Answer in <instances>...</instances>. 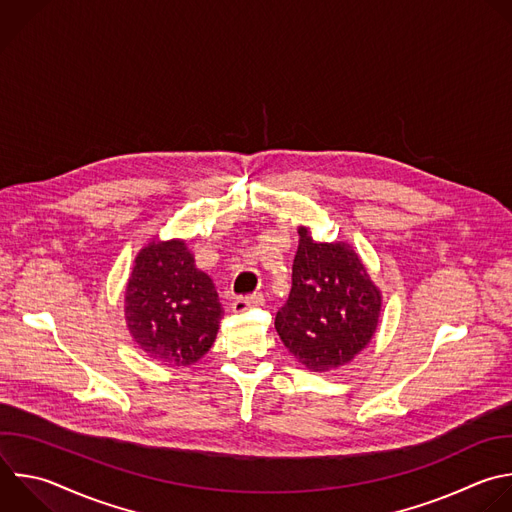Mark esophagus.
<instances>
[{
	"label": "esophagus",
	"instance_id": "obj_1",
	"mask_svg": "<svg viewBox=\"0 0 512 512\" xmlns=\"http://www.w3.org/2000/svg\"><path fill=\"white\" fill-rule=\"evenodd\" d=\"M263 303H265L263 295H261V293H255V295H251V297H237V299L233 301L231 309H233L235 313H243V311H247V309H251V307H261Z\"/></svg>",
	"mask_w": 512,
	"mask_h": 512
}]
</instances>
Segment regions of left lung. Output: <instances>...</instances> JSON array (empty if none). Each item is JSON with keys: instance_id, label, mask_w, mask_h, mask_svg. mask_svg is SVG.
Listing matches in <instances>:
<instances>
[{"instance_id": "1", "label": "left lung", "mask_w": 512, "mask_h": 512, "mask_svg": "<svg viewBox=\"0 0 512 512\" xmlns=\"http://www.w3.org/2000/svg\"><path fill=\"white\" fill-rule=\"evenodd\" d=\"M297 233L293 285L275 329L305 370L325 374L370 346L380 325L382 291L354 247L315 241L303 225Z\"/></svg>"}]
</instances>
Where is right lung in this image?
I'll return each instance as SVG.
<instances>
[{
	"label": "right lung",
	"mask_w": 512,
	"mask_h": 512,
	"mask_svg": "<svg viewBox=\"0 0 512 512\" xmlns=\"http://www.w3.org/2000/svg\"><path fill=\"white\" fill-rule=\"evenodd\" d=\"M223 307L185 239H152L134 257L124 319L142 354L168 368L197 364L215 344Z\"/></svg>",
	"instance_id": "add662e5"
}]
</instances>
